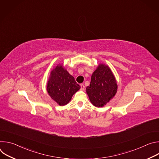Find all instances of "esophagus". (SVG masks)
Masks as SVG:
<instances>
[{"mask_svg": "<svg viewBox=\"0 0 159 159\" xmlns=\"http://www.w3.org/2000/svg\"><path fill=\"white\" fill-rule=\"evenodd\" d=\"M85 89V86L84 84H80V90H84Z\"/></svg>", "mask_w": 159, "mask_h": 159, "instance_id": "esophagus-1", "label": "esophagus"}]
</instances>
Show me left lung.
<instances>
[{"label":"left lung","mask_w":159,"mask_h":159,"mask_svg":"<svg viewBox=\"0 0 159 159\" xmlns=\"http://www.w3.org/2000/svg\"><path fill=\"white\" fill-rule=\"evenodd\" d=\"M118 85L111 69L104 64H99L91 76L86 92L91 103L101 107L106 104L117 92Z\"/></svg>","instance_id":"8db88e82"}]
</instances>
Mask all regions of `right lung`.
I'll return each mask as SVG.
<instances>
[{"label": "right lung", "instance_id": "add662e5", "mask_svg": "<svg viewBox=\"0 0 159 159\" xmlns=\"http://www.w3.org/2000/svg\"><path fill=\"white\" fill-rule=\"evenodd\" d=\"M80 88L74 77L60 64L51 72L47 84V91L52 99L60 106L69 103Z\"/></svg>", "mask_w": 159, "mask_h": 159}]
</instances>
